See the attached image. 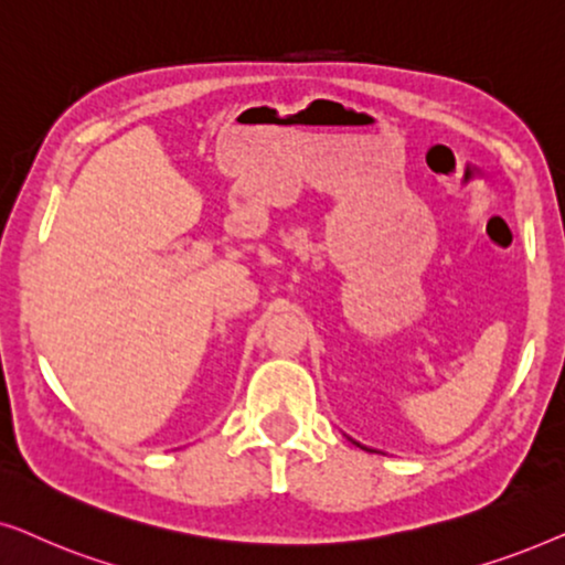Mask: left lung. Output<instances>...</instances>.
Masks as SVG:
<instances>
[{"instance_id": "obj_1", "label": "left lung", "mask_w": 565, "mask_h": 565, "mask_svg": "<svg viewBox=\"0 0 565 565\" xmlns=\"http://www.w3.org/2000/svg\"><path fill=\"white\" fill-rule=\"evenodd\" d=\"M352 439V437H350ZM352 443H354V439H352ZM354 445H358V447H362V450H370V447H365V445H360V443H354Z\"/></svg>"}]
</instances>
